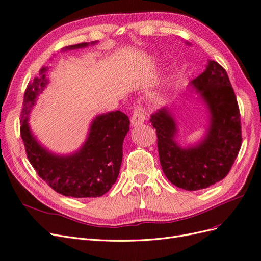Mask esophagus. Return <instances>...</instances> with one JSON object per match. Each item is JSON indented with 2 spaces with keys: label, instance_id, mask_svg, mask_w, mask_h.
Masks as SVG:
<instances>
[{
  "label": "esophagus",
  "instance_id": "esophagus-1",
  "mask_svg": "<svg viewBox=\"0 0 261 261\" xmlns=\"http://www.w3.org/2000/svg\"><path fill=\"white\" fill-rule=\"evenodd\" d=\"M145 121V112L141 106L137 107L133 111L132 117H131V125L132 127H137L139 124H142Z\"/></svg>",
  "mask_w": 261,
  "mask_h": 261
}]
</instances>
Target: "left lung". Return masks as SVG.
I'll list each match as a JSON object with an SVG mask.
<instances>
[{
    "mask_svg": "<svg viewBox=\"0 0 261 261\" xmlns=\"http://www.w3.org/2000/svg\"><path fill=\"white\" fill-rule=\"evenodd\" d=\"M190 87L207 109L203 138L183 146L178 140V123L168 106L152 115L150 122L157 132L159 161L167 179L180 189L198 191L229 173L242 144L241 119L228 73L217 62L208 61L204 72Z\"/></svg>",
    "mask_w": 261,
    "mask_h": 261,
    "instance_id": "1",
    "label": "left lung"
}]
</instances>
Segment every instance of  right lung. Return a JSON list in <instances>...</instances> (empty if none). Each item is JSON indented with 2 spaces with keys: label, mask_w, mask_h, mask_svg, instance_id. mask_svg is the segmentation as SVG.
<instances>
[{
  "label": "right lung",
  "mask_w": 261,
  "mask_h": 261,
  "mask_svg": "<svg viewBox=\"0 0 261 261\" xmlns=\"http://www.w3.org/2000/svg\"><path fill=\"white\" fill-rule=\"evenodd\" d=\"M86 42L62 48L70 51L95 45ZM47 67L29 83L23 96L20 133L27 157L40 178L54 191L74 198L99 197L111 190L119 175L122 144L129 131L130 120L120 111L100 114L92 120L88 137L79 149L70 154H56L38 141L29 124V115L38 96L48 85Z\"/></svg>",
  "instance_id": "add662e5"
}]
</instances>
